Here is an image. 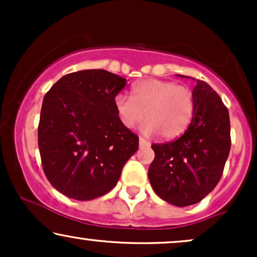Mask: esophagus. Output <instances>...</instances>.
Here are the masks:
<instances>
[{"label": "esophagus", "instance_id": "34e87169", "mask_svg": "<svg viewBox=\"0 0 257 257\" xmlns=\"http://www.w3.org/2000/svg\"><path fill=\"white\" fill-rule=\"evenodd\" d=\"M139 144H140L141 149H143V147H146V146L150 145V144L147 143V141L144 138H139Z\"/></svg>", "mask_w": 257, "mask_h": 257}]
</instances>
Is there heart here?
I'll return each mask as SVG.
<instances>
[{
  "mask_svg": "<svg viewBox=\"0 0 257 257\" xmlns=\"http://www.w3.org/2000/svg\"><path fill=\"white\" fill-rule=\"evenodd\" d=\"M114 108L123 125L135 128L145 118L143 133H159L163 139L179 138L191 124L194 113L192 90L185 85L161 79H146L135 84L132 98L118 94Z\"/></svg>",
  "mask_w": 257,
  "mask_h": 257,
  "instance_id": "1",
  "label": "heart"
}]
</instances>
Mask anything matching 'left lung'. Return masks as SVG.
I'll use <instances>...</instances> for the list:
<instances>
[{
    "instance_id": "left-lung-1",
    "label": "left lung",
    "mask_w": 257,
    "mask_h": 257,
    "mask_svg": "<svg viewBox=\"0 0 257 257\" xmlns=\"http://www.w3.org/2000/svg\"><path fill=\"white\" fill-rule=\"evenodd\" d=\"M192 93L190 126L176 140L153 144L155 159L149 169L153 191L176 206L196 204L214 190L231 149L229 114L219 94L199 79Z\"/></svg>"
}]
</instances>
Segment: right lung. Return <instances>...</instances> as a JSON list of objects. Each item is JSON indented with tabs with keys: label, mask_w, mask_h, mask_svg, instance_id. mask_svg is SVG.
Listing matches in <instances>:
<instances>
[{
	"label": "right lung",
	"mask_w": 257,
	"mask_h": 257,
	"mask_svg": "<svg viewBox=\"0 0 257 257\" xmlns=\"http://www.w3.org/2000/svg\"><path fill=\"white\" fill-rule=\"evenodd\" d=\"M125 78L106 70L67 73L47 91L38 123L43 172L59 192L91 200L110 192L139 137L120 123L114 98Z\"/></svg>",
	"instance_id": "obj_1"
}]
</instances>
